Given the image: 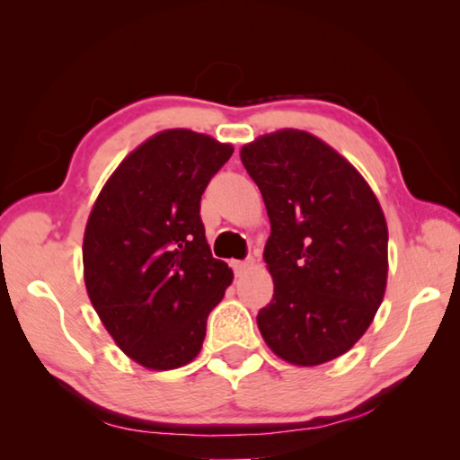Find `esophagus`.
<instances>
[{
	"label": "esophagus",
	"mask_w": 460,
	"mask_h": 460,
	"mask_svg": "<svg viewBox=\"0 0 460 460\" xmlns=\"http://www.w3.org/2000/svg\"><path fill=\"white\" fill-rule=\"evenodd\" d=\"M252 265H255V261H252V259H247V261H233V269H235V275H237V277L247 275V272L252 269Z\"/></svg>",
	"instance_id": "obj_1"
}]
</instances>
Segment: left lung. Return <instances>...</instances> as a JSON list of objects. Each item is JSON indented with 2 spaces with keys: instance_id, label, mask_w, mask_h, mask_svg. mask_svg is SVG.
Wrapping results in <instances>:
<instances>
[{
  "instance_id": "8db88e82",
  "label": "left lung",
  "mask_w": 460,
  "mask_h": 460,
  "mask_svg": "<svg viewBox=\"0 0 460 460\" xmlns=\"http://www.w3.org/2000/svg\"><path fill=\"white\" fill-rule=\"evenodd\" d=\"M270 219L262 259L275 295L259 312L267 346L312 367L366 334L387 285V223L354 165L314 134H262L241 148Z\"/></svg>"
}]
</instances>
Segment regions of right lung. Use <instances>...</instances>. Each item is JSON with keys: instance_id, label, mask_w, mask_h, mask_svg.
I'll return each instance as SVG.
<instances>
[{"instance_id": "obj_1", "label": "right lung", "mask_w": 460, "mask_h": 460, "mask_svg": "<svg viewBox=\"0 0 460 460\" xmlns=\"http://www.w3.org/2000/svg\"><path fill=\"white\" fill-rule=\"evenodd\" d=\"M231 154L208 134L162 130L126 155L91 209L86 292L116 346L146 369L190 364L233 282L199 217L201 193Z\"/></svg>"}]
</instances>
